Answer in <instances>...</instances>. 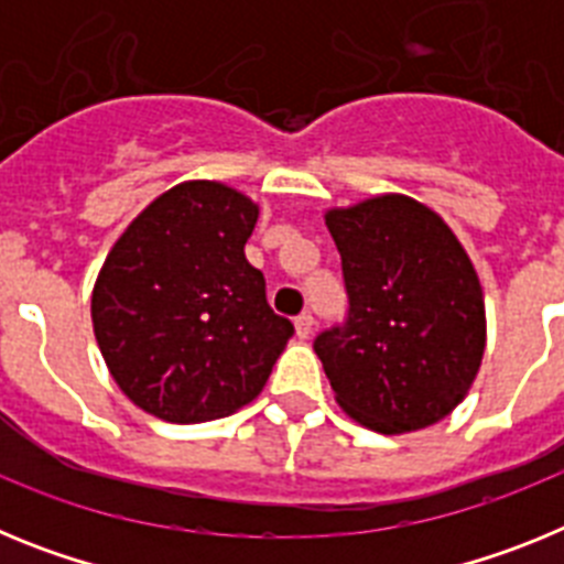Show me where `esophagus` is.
<instances>
[{"instance_id":"34e87169","label":"esophagus","mask_w":564,"mask_h":564,"mask_svg":"<svg viewBox=\"0 0 564 564\" xmlns=\"http://www.w3.org/2000/svg\"><path fill=\"white\" fill-rule=\"evenodd\" d=\"M293 327H296L299 338L311 336V333H313V316H311V313H302V316H296Z\"/></svg>"}]
</instances>
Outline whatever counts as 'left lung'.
<instances>
[{"label": "left lung", "mask_w": 564, "mask_h": 564, "mask_svg": "<svg viewBox=\"0 0 564 564\" xmlns=\"http://www.w3.org/2000/svg\"><path fill=\"white\" fill-rule=\"evenodd\" d=\"M350 318L313 344L336 403L381 435L426 430L468 395L486 352V302L466 248L406 194L327 208Z\"/></svg>", "instance_id": "8db88e82"}]
</instances>
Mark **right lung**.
Here are the masks:
<instances>
[{"instance_id":"right-lung-1","label":"right lung","mask_w":564,"mask_h":564,"mask_svg":"<svg viewBox=\"0 0 564 564\" xmlns=\"http://www.w3.org/2000/svg\"><path fill=\"white\" fill-rule=\"evenodd\" d=\"M257 220L248 194L183 181L115 239L89 313L109 376L138 410L203 423L262 392L293 325L246 259Z\"/></svg>"}]
</instances>
